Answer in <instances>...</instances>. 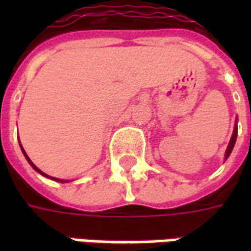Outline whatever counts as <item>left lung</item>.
Segmentation results:
<instances>
[{
	"label": "left lung",
	"instance_id": "left-lung-1",
	"mask_svg": "<svg viewBox=\"0 0 251 251\" xmlns=\"http://www.w3.org/2000/svg\"><path fill=\"white\" fill-rule=\"evenodd\" d=\"M237 134H238V127L235 126L234 127V133H232V137L231 140H230V144H228V147H227V151H226V158L230 156V153H231L232 148L235 145V141H237Z\"/></svg>",
	"mask_w": 251,
	"mask_h": 251
}]
</instances>
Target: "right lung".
<instances>
[{
	"instance_id": "1",
	"label": "right lung",
	"mask_w": 251,
	"mask_h": 251,
	"mask_svg": "<svg viewBox=\"0 0 251 251\" xmlns=\"http://www.w3.org/2000/svg\"><path fill=\"white\" fill-rule=\"evenodd\" d=\"M21 149H23V147H21ZM23 152H24L25 157H26V160H28V161H29V164H30V165H32V167H33V168H35L36 171H37V172H39V174H41V175H43V176H47L46 174H43V172H41L40 169L37 168V167H36L35 164H33V163H32V161H30V158L28 157V156H26V153H25V151H24V149H23ZM47 177H50V176H47ZM52 179H53V180H59V179H55V177H52ZM59 181H62V180H59Z\"/></svg>"
}]
</instances>
